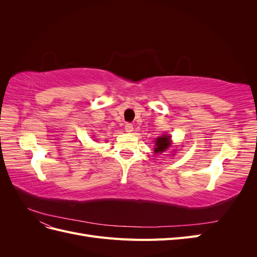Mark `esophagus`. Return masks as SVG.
Wrapping results in <instances>:
<instances>
[{"mask_svg": "<svg viewBox=\"0 0 257 257\" xmlns=\"http://www.w3.org/2000/svg\"><path fill=\"white\" fill-rule=\"evenodd\" d=\"M124 128H125V132H127V133H132L133 132V124L132 123H126L125 126H124Z\"/></svg>", "mask_w": 257, "mask_h": 257, "instance_id": "esophagus-1", "label": "esophagus"}]
</instances>
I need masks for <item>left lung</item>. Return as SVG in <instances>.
Returning <instances> with one entry per match:
<instances>
[{
	"mask_svg": "<svg viewBox=\"0 0 257 257\" xmlns=\"http://www.w3.org/2000/svg\"><path fill=\"white\" fill-rule=\"evenodd\" d=\"M170 145V138L169 136H162L159 137L157 139V142H155V148H154V151L155 153H162L164 152L167 148Z\"/></svg>",
	"mask_w": 257,
	"mask_h": 257,
	"instance_id": "1",
	"label": "left lung"
}]
</instances>
